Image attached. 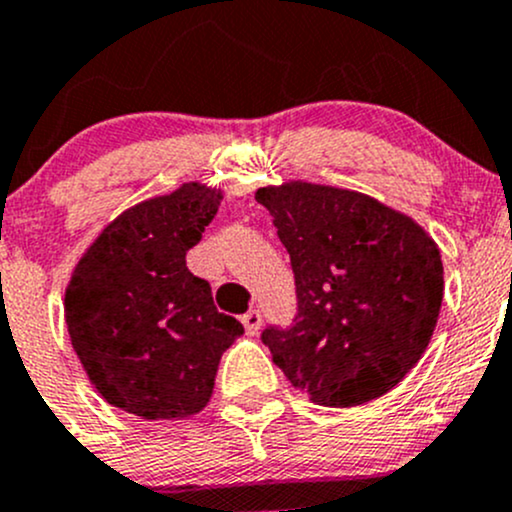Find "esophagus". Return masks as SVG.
<instances>
[{"label": "esophagus", "instance_id": "1", "mask_svg": "<svg viewBox=\"0 0 512 512\" xmlns=\"http://www.w3.org/2000/svg\"><path fill=\"white\" fill-rule=\"evenodd\" d=\"M241 323H244L246 333L258 335V330H261V313L258 310H249V313L241 315Z\"/></svg>", "mask_w": 512, "mask_h": 512}]
</instances>
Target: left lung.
Instances as JSON below:
<instances>
[{
	"label": "left lung",
	"mask_w": 512,
	"mask_h": 512,
	"mask_svg": "<svg viewBox=\"0 0 512 512\" xmlns=\"http://www.w3.org/2000/svg\"><path fill=\"white\" fill-rule=\"evenodd\" d=\"M291 254L298 315L266 328L273 362L323 407H357L421 360L444 298L436 241L362 192L291 179L256 189Z\"/></svg>",
	"instance_id": "8db88e82"
}]
</instances>
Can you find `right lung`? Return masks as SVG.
I'll list each match as a JSON object with an SVG mask.
<instances>
[{"instance_id": "add662e5", "label": "right lung", "mask_w": 512, "mask_h": 512, "mask_svg": "<svg viewBox=\"0 0 512 512\" xmlns=\"http://www.w3.org/2000/svg\"><path fill=\"white\" fill-rule=\"evenodd\" d=\"M221 199L202 182L145 199L110 221L73 268L68 337L100 397L123 412L147 421L202 412L221 355L244 335L184 258Z\"/></svg>"}]
</instances>
